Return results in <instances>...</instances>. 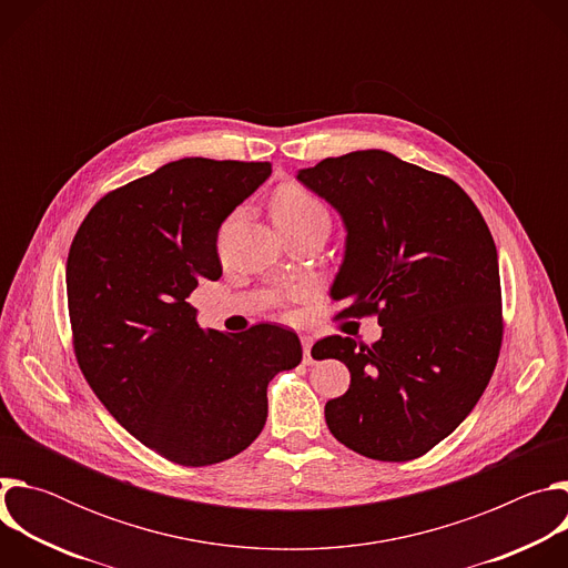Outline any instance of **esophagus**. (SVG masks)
Returning a JSON list of instances; mask_svg holds the SVG:
<instances>
[{"mask_svg":"<svg viewBox=\"0 0 568 568\" xmlns=\"http://www.w3.org/2000/svg\"><path fill=\"white\" fill-rule=\"evenodd\" d=\"M312 344H314V339L310 337V335H303L301 337V346H303V359H305V364H312Z\"/></svg>","mask_w":568,"mask_h":568,"instance_id":"34e87169","label":"esophagus"}]
</instances>
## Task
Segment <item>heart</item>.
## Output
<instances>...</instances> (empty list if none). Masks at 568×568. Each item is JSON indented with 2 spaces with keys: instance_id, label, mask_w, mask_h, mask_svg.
I'll return each instance as SVG.
<instances>
[{
  "instance_id": "1",
  "label": "heart",
  "mask_w": 568,
  "mask_h": 568,
  "mask_svg": "<svg viewBox=\"0 0 568 568\" xmlns=\"http://www.w3.org/2000/svg\"><path fill=\"white\" fill-rule=\"evenodd\" d=\"M270 215L278 231L312 224V222H326L331 224V213L312 191L303 184L287 182L281 184L270 202Z\"/></svg>"
}]
</instances>
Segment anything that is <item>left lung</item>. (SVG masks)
Here are the masks:
<instances>
[{"label": "left lung", "mask_w": 568, "mask_h": 568, "mask_svg": "<svg viewBox=\"0 0 568 568\" xmlns=\"http://www.w3.org/2000/svg\"><path fill=\"white\" fill-rule=\"evenodd\" d=\"M298 180L348 229L333 301L337 318L377 316L382 339L326 337L314 359H339L351 388L326 404L331 434L386 463L447 438L488 386L501 342V278L493 233L449 178L384 150L328 156Z\"/></svg>", "instance_id": "1"}]
</instances>
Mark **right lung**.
I'll return each mask as SVG.
<instances>
[{"label": "right lung", "instance_id": "1", "mask_svg": "<svg viewBox=\"0 0 568 568\" xmlns=\"http://www.w3.org/2000/svg\"><path fill=\"white\" fill-rule=\"evenodd\" d=\"M270 173V161H171L103 195L69 247L75 362L116 423L178 465L247 449L267 384L303 357L296 333L272 323L202 331L186 301L200 278H220L217 229Z\"/></svg>", "mask_w": 568, "mask_h": 568}]
</instances>
